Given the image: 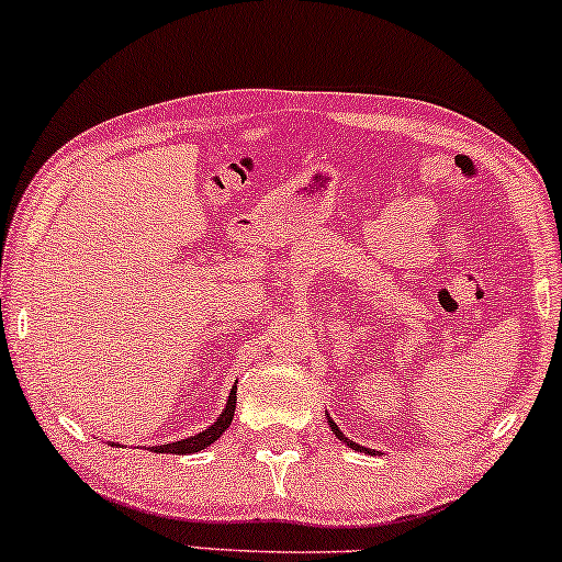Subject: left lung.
I'll use <instances>...</instances> for the list:
<instances>
[{"mask_svg":"<svg viewBox=\"0 0 562 562\" xmlns=\"http://www.w3.org/2000/svg\"><path fill=\"white\" fill-rule=\"evenodd\" d=\"M327 425H329V429H333V432H335V437H337V440H342L345 445H348V448H352V450H363V452H371V450H368V448H363V445H358V442H352V440H348V437H345V435L340 432V427H337V425H335V419H333V417H329V414H327Z\"/></svg>","mask_w":562,"mask_h":562,"instance_id":"left-lung-1","label":"left lung"}]
</instances>
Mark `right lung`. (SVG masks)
I'll use <instances>...</instances> for the list:
<instances>
[{"mask_svg":"<svg viewBox=\"0 0 562 562\" xmlns=\"http://www.w3.org/2000/svg\"><path fill=\"white\" fill-rule=\"evenodd\" d=\"M235 404H237V383L229 391L227 396V404L225 409L217 419L212 422L210 427L202 429V432L187 437V440H176V442H168V445H153V452H168V456H191V452H202L204 448H210L214 440H220L222 432L229 427V422H233V414H235Z\"/></svg>","mask_w":562,"mask_h":562,"instance_id":"obj_1","label":"right lung"}]
</instances>
